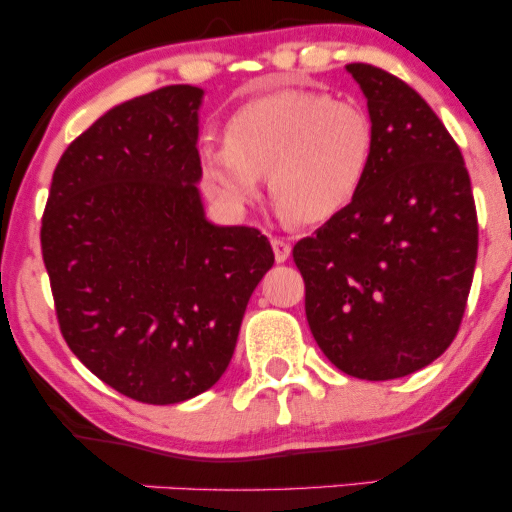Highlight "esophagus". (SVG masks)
Wrapping results in <instances>:
<instances>
[{
	"label": "esophagus",
	"mask_w": 512,
	"mask_h": 512,
	"mask_svg": "<svg viewBox=\"0 0 512 512\" xmlns=\"http://www.w3.org/2000/svg\"><path fill=\"white\" fill-rule=\"evenodd\" d=\"M272 250H274L276 262H286L291 257V245L286 243L284 238H272Z\"/></svg>",
	"instance_id": "34e87169"
}]
</instances>
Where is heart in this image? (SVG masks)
<instances>
[{
	"label": "heart",
	"instance_id": "obj_1",
	"mask_svg": "<svg viewBox=\"0 0 512 512\" xmlns=\"http://www.w3.org/2000/svg\"><path fill=\"white\" fill-rule=\"evenodd\" d=\"M373 156L375 127L361 103L279 88L226 117L223 144L199 151V182L209 199L243 214L260 199L267 175L281 216L315 226L356 202Z\"/></svg>",
	"mask_w": 512,
	"mask_h": 512
}]
</instances>
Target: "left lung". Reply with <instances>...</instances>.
Wrapping results in <instances>:
<instances>
[{"label":"left lung","mask_w":512,"mask_h":512,"mask_svg":"<svg viewBox=\"0 0 512 512\" xmlns=\"http://www.w3.org/2000/svg\"><path fill=\"white\" fill-rule=\"evenodd\" d=\"M368 98L375 156L361 195L293 245L305 317L346 375L395 380L457 337L479 226L460 146L414 88L373 64H346Z\"/></svg>","instance_id":"left-lung-1"}]
</instances>
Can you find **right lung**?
Listing matches in <instances>:
<instances>
[{"label":"right lung","instance_id":"1","mask_svg":"<svg viewBox=\"0 0 512 512\" xmlns=\"http://www.w3.org/2000/svg\"><path fill=\"white\" fill-rule=\"evenodd\" d=\"M202 96L163 86L98 117L57 163L40 226L64 342L144 404L185 402L221 378L274 264L257 228L204 219Z\"/></svg>","mask_w":512,"mask_h":512}]
</instances>
